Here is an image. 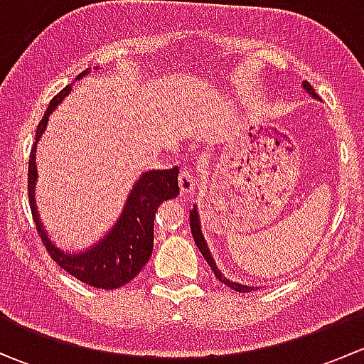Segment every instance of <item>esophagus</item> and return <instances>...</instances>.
<instances>
[{
	"label": "esophagus",
	"instance_id": "obj_1",
	"mask_svg": "<svg viewBox=\"0 0 364 364\" xmlns=\"http://www.w3.org/2000/svg\"><path fill=\"white\" fill-rule=\"evenodd\" d=\"M178 183H179V190H181V193H192L193 190H196V183H197L196 174H193L192 168L181 167Z\"/></svg>",
	"mask_w": 364,
	"mask_h": 364
}]
</instances>
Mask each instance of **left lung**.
I'll return each instance as SVG.
<instances>
[{
	"label": "left lung",
	"instance_id": "8db88e82",
	"mask_svg": "<svg viewBox=\"0 0 364 364\" xmlns=\"http://www.w3.org/2000/svg\"><path fill=\"white\" fill-rule=\"evenodd\" d=\"M303 90L306 91V93L310 95L311 98L318 100L317 93H315L314 87L310 86V82H308V80H303ZM190 227H192V234H193V240H196L197 248H199L200 253H203L205 262L209 264V267H211V269H213L215 277L218 278V280L222 282V284L229 285V287L232 289V291H236V292H252V291H255L257 287H252V285H245V284H240V282L229 280V278L223 277L222 271L218 269V266H216L215 259H213V255H211V250H209L208 243H205V240H204L203 229H200V218H199V211H197V204H193V209H190Z\"/></svg>",
	"mask_w": 364,
	"mask_h": 364
}]
</instances>
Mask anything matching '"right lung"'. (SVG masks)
Returning <instances> with one entry per match:
<instances>
[{
    "mask_svg": "<svg viewBox=\"0 0 364 364\" xmlns=\"http://www.w3.org/2000/svg\"><path fill=\"white\" fill-rule=\"evenodd\" d=\"M95 68L98 70V67ZM90 72L91 68H86L75 77V80H80ZM70 91H72V84L63 87L60 95H56L50 100L49 107L43 114L38 128H36L35 144H33L31 155H29L28 168V196L31 215L47 252L53 257V260H56L58 266H61L72 277L91 285V287L119 289L130 280H134L151 257L155 211L164 200L178 197L179 168L174 167L168 168V171L142 172L135 185L132 186L116 223L97 243L84 248V250L75 252L63 250V248L58 247L43 227L38 215V208H36L35 188L38 172H36L35 156L36 144L46 132L49 116L56 111L58 105L65 100Z\"/></svg>",
    "mask_w": 364,
    "mask_h": 364,
    "instance_id": "right-lung-1",
    "label": "right lung"
}]
</instances>
